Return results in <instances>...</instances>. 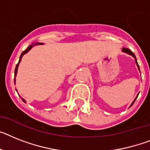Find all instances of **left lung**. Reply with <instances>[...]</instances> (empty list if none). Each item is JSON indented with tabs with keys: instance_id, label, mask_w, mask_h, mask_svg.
<instances>
[{
	"instance_id": "obj_1",
	"label": "left lung",
	"mask_w": 150,
	"mask_h": 150,
	"mask_svg": "<svg viewBox=\"0 0 150 150\" xmlns=\"http://www.w3.org/2000/svg\"><path fill=\"white\" fill-rule=\"evenodd\" d=\"M123 52H127V53H128V54H129V55H131V56H133V57L134 58V59H135L136 62H137V66H138V69H139V65H138V63H137V59H136V56H135V55H134V53H133V52H132L131 50H129V49H127V48H123ZM136 99H137V98H136ZM136 99H135V100H134V101H133V104H131V106H132V105H133V103L135 102Z\"/></svg>"
}]
</instances>
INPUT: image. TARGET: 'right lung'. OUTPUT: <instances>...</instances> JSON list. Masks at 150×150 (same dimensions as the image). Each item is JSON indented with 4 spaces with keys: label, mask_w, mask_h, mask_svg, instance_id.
<instances>
[{
    "label": "right lung",
    "mask_w": 150,
    "mask_h": 150,
    "mask_svg": "<svg viewBox=\"0 0 150 150\" xmlns=\"http://www.w3.org/2000/svg\"><path fill=\"white\" fill-rule=\"evenodd\" d=\"M40 44H42V43H40ZM33 45H30V46H29V47L26 48V50H25V51H23L22 52V53H21V57H20V60H19V62H18V63H17V65H16V68H15V71H14V76H15V77H16V75H17V69H18V65H19V63H20V62H21V58H22V56H23V55H24L25 53H26V52H28L29 50H30V49H31V48L33 47ZM14 82H15V78H14ZM21 99H22V100H23V102H25L24 99H23V98H21Z\"/></svg>",
    "instance_id": "1"
}]
</instances>
